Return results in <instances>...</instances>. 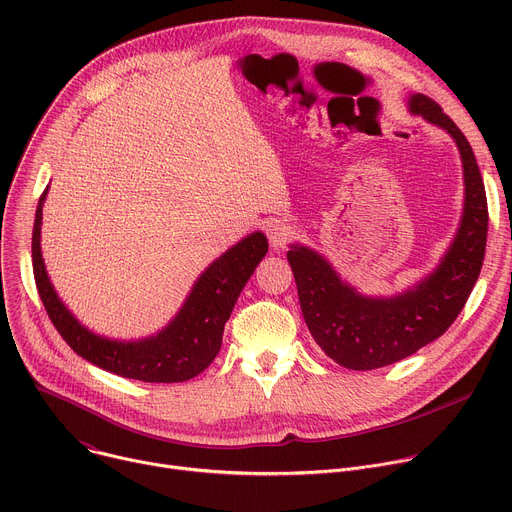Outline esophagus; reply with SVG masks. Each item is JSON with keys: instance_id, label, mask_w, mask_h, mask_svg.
Returning a JSON list of instances; mask_svg holds the SVG:
<instances>
[{"instance_id": "esophagus-1", "label": "esophagus", "mask_w": 512, "mask_h": 512, "mask_svg": "<svg viewBox=\"0 0 512 512\" xmlns=\"http://www.w3.org/2000/svg\"><path fill=\"white\" fill-rule=\"evenodd\" d=\"M291 235H294V231H291V227L285 223L275 221V223L267 225V239H269V245L273 251H281L287 245V241L291 239Z\"/></svg>"}]
</instances>
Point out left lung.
<instances>
[{"label":"left lung","instance_id":"obj_1","mask_svg":"<svg viewBox=\"0 0 512 512\" xmlns=\"http://www.w3.org/2000/svg\"><path fill=\"white\" fill-rule=\"evenodd\" d=\"M407 107L411 115L444 129L462 160V216L440 263L397 294L367 296L316 249L291 243L287 251L310 334L334 362L352 371L387 367L440 338L462 312L484 261L488 206L470 143L429 97L409 95Z\"/></svg>","mask_w":512,"mask_h":512}]
</instances>
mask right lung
<instances>
[{"label":"right lung","mask_w":512,"mask_h":512,"mask_svg":"<svg viewBox=\"0 0 512 512\" xmlns=\"http://www.w3.org/2000/svg\"><path fill=\"white\" fill-rule=\"evenodd\" d=\"M42 192L34 218L32 263L40 300L66 344L95 367L143 383H182L200 375L221 350L225 324L269 245L261 231L243 237L194 281L176 316L156 334L119 340L89 330L56 294L42 257Z\"/></svg>","instance_id":"1"}]
</instances>
